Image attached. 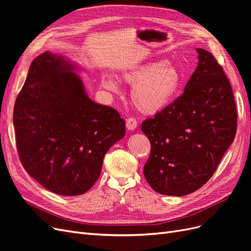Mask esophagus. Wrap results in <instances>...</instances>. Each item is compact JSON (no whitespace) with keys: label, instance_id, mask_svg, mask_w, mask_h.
Masks as SVG:
<instances>
[{"label":"esophagus","instance_id":"esophagus-1","mask_svg":"<svg viewBox=\"0 0 251 251\" xmlns=\"http://www.w3.org/2000/svg\"><path fill=\"white\" fill-rule=\"evenodd\" d=\"M126 128H127L128 131H133L138 126L137 120H136L135 118H128V119H126Z\"/></svg>","mask_w":251,"mask_h":251}]
</instances>
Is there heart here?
I'll return each instance as SVG.
<instances>
[{"label": "heart", "mask_w": 251, "mask_h": 251, "mask_svg": "<svg viewBox=\"0 0 251 251\" xmlns=\"http://www.w3.org/2000/svg\"><path fill=\"white\" fill-rule=\"evenodd\" d=\"M121 80L133 87L132 101L141 113L156 114L176 100L181 74L170 62L147 63L121 73ZM101 86L111 93H119V82L107 73L100 76Z\"/></svg>", "instance_id": "heart-1"}]
</instances>
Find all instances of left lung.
<instances>
[{
  "label": "left lung",
  "instance_id": "left-lung-1",
  "mask_svg": "<svg viewBox=\"0 0 251 251\" xmlns=\"http://www.w3.org/2000/svg\"><path fill=\"white\" fill-rule=\"evenodd\" d=\"M198 66L184 93L141 125L151 142L144 177L155 192L194 193L210 179L232 143L237 110L228 78L210 52L197 48Z\"/></svg>",
  "mask_w": 251,
  "mask_h": 251
}]
</instances>
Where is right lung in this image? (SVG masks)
Segmentation results:
<instances>
[{"instance_id": "1", "label": "right lung", "mask_w": 251, "mask_h": 251, "mask_svg": "<svg viewBox=\"0 0 251 251\" xmlns=\"http://www.w3.org/2000/svg\"><path fill=\"white\" fill-rule=\"evenodd\" d=\"M81 69L46 51L30 65L13 109L21 162L48 191L82 195L100 177L109 149L126 135V124L111 107L88 96Z\"/></svg>"}]
</instances>
